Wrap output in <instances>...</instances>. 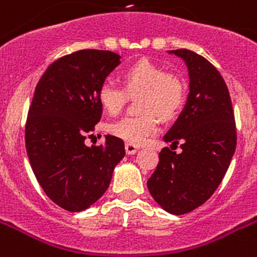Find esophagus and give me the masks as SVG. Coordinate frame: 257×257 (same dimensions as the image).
I'll return each instance as SVG.
<instances>
[{
    "label": "esophagus",
    "instance_id": "obj_1",
    "mask_svg": "<svg viewBox=\"0 0 257 257\" xmlns=\"http://www.w3.org/2000/svg\"><path fill=\"white\" fill-rule=\"evenodd\" d=\"M140 148L137 147V145H133V144H125V152L128 154H135L137 150H139Z\"/></svg>",
    "mask_w": 257,
    "mask_h": 257
}]
</instances>
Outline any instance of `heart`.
<instances>
[{"label": "heart", "mask_w": 257, "mask_h": 257, "mask_svg": "<svg viewBox=\"0 0 257 257\" xmlns=\"http://www.w3.org/2000/svg\"><path fill=\"white\" fill-rule=\"evenodd\" d=\"M124 88L113 81H104L97 91V99L109 114H117L128 95L139 97L140 116H126L109 125V132L125 143L145 144L158 131V117H177L186 99V84L181 76L165 72L149 59H139L122 70Z\"/></svg>", "instance_id": "obj_1"}]
</instances>
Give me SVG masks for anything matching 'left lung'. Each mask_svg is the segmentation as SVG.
Masks as SVG:
<instances>
[{
	"label": "left lung",
	"mask_w": 257,
	"mask_h": 257,
	"mask_svg": "<svg viewBox=\"0 0 257 257\" xmlns=\"http://www.w3.org/2000/svg\"><path fill=\"white\" fill-rule=\"evenodd\" d=\"M189 70L186 105L165 143L181 144V153L164 148L148 189L170 214L182 215L211 197L222 182L236 148V126L226 81L206 58L191 50H172Z\"/></svg>",
	"instance_id": "obj_1"
}]
</instances>
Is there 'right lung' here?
I'll return each instance as SVG.
<instances>
[{
  "label": "right lung",
  "instance_id": "obj_1",
  "mask_svg": "<svg viewBox=\"0 0 257 257\" xmlns=\"http://www.w3.org/2000/svg\"><path fill=\"white\" fill-rule=\"evenodd\" d=\"M118 64L112 51L79 50L50 64L35 87L25 128L27 156L46 195L67 211L95 203L125 156L124 141L114 136L97 147L84 144L103 112L97 91Z\"/></svg>",
  "mask_w": 257,
  "mask_h": 257
}]
</instances>
